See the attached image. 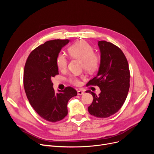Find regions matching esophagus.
<instances>
[{
	"instance_id": "1",
	"label": "esophagus",
	"mask_w": 154,
	"mask_h": 154,
	"mask_svg": "<svg viewBox=\"0 0 154 154\" xmlns=\"http://www.w3.org/2000/svg\"><path fill=\"white\" fill-rule=\"evenodd\" d=\"M84 94V92L83 91H77V94H78L79 95H82V94Z\"/></svg>"
}]
</instances>
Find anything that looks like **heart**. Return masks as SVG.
<instances>
[{"label": "heart", "instance_id": "1", "mask_svg": "<svg viewBox=\"0 0 154 154\" xmlns=\"http://www.w3.org/2000/svg\"><path fill=\"white\" fill-rule=\"evenodd\" d=\"M69 55L73 58L82 60L83 67L89 72H93L98 68L100 58L98 54L94 52L92 47L84 40H80L75 42L68 48ZM57 66L61 71L66 70L67 68L68 60L66 56L59 54L57 57ZM70 82L76 85L80 84V79L77 77H72L69 79Z\"/></svg>", "mask_w": 154, "mask_h": 154}]
</instances>
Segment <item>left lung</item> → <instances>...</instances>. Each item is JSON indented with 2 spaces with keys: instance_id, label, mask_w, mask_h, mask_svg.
Returning <instances> with one entry per match:
<instances>
[{
  "instance_id": "8db88e82",
  "label": "left lung",
  "mask_w": 154,
  "mask_h": 154,
  "mask_svg": "<svg viewBox=\"0 0 154 154\" xmlns=\"http://www.w3.org/2000/svg\"><path fill=\"white\" fill-rule=\"evenodd\" d=\"M100 52V66L97 75L88 85H97L100 93L93 96L88 112L96 117L107 118L116 114L125 101L130 87V71L123 52L110 42H98Z\"/></svg>"
}]
</instances>
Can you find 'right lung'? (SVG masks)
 Returning a JSON list of instances; mask_svg holds the SVG:
<instances>
[{
    "instance_id": "obj_1",
    "label": "right lung",
    "mask_w": 154,
    "mask_h": 154,
    "mask_svg": "<svg viewBox=\"0 0 154 154\" xmlns=\"http://www.w3.org/2000/svg\"><path fill=\"white\" fill-rule=\"evenodd\" d=\"M70 40H53L35 48L29 55L23 72V86L31 106L44 120L51 122L67 115V103L77 95L70 87L55 93L51 78L59 74L57 57Z\"/></svg>"
}]
</instances>
